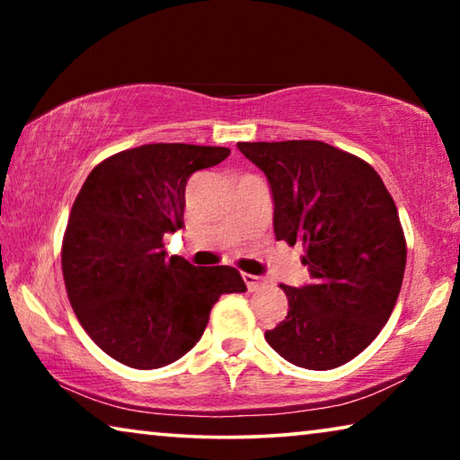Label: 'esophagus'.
Listing matches in <instances>:
<instances>
[{"label": "esophagus", "instance_id": "obj_1", "mask_svg": "<svg viewBox=\"0 0 460 460\" xmlns=\"http://www.w3.org/2000/svg\"><path fill=\"white\" fill-rule=\"evenodd\" d=\"M243 282H245L249 292H255V290H260V288L266 286V282H263L260 276H253V274H243Z\"/></svg>", "mask_w": 460, "mask_h": 460}]
</instances>
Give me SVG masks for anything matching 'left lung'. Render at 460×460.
I'll return each mask as SVG.
<instances>
[{
	"label": "left lung",
	"instance_id": "left-lung-1",
	"mask_svg": "<svg viewBox=\"0 0 460 460\" xmlns=\"http://www.w3.org/2000/svg\"><path fill=\"white\" fill-rule=\"evenodd\" d=\"M268 178L278 241L305 245L310 282L282 286L288 314L266 341L296 367L326 371L371 345L398 302L406 239L367 162L316 139L239 142Z\"/></svg>",
	"mask_w": 460,
	"mask_h": 460
}]
</instances>
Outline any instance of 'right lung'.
Here are the masks:
<instances>
[{
    "label": "right lung",
    "mask_w": 460,
    "mask_h": 460,
    "mask_svg": "<svg viewBox=\"0 0 460 460\" xmlns=\"http://www.w3.org/2000/svg\"><path fill=\"white\" fill-rule=\"evenodd\" d=\"M229 147L146 144L93 168L62 243V276L76 318L99 349L128 367L181 359L205 332L223 294L245 292L231 266L200 268L164 252L184 227L192 172L217 166Z\"/></svg>",
    "instance_id": "obj_1"
}]
</instances>
